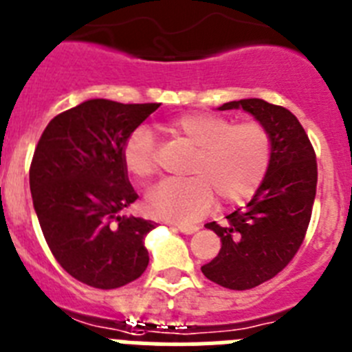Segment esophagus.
Wrapping results in <instances>:
<instances>
[{
	"instance_id": "1",
	"label": "esophagus",
	"mask_w": 352,
	"mask_h": 352,
	"mask_svg": "<svg viewBox=\"0 0 352 352\" xmlns=\"http://www.w3.org/2000/svg\"><path fill=\"white\" fill-rule=\"evenodd\" d=\"M177 230L182 231L184 235H192V233H196V231H198V226H192V224H179V226H177Z\"/></svg>"
}]
</instances>
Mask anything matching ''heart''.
Segmentation results:
<instances>
[{"label":"heart","instance_id":"obj_1","mask_svg":"<svg viewBox=\"0 0 352 352\" xmlns=\"http://www.w3.org/2000/svg\"><path fill=\"white\" fill-rule=\"evenodd\" d=\"M166 129L192 147L188 168L191 179L164 180L145 196L148 215L173 223L199 219L214 205L216 196L226 205H239L258 192L270 172L274 140L258 121L236 122L212 112H186L172 117ZM126 172L148 180L157 170L156 142L145 126L126 137L121 148Z\"/></svg>","mask_w":352,"mask_h":352}]
</instances>
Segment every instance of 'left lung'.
<instances>
[{"mask_svg":"<svg viewBox=\"0 0 352 352\" xmlns=\"http://www.w3.org/2000/svg\"><path fill=\"white\" fill-rule=\"evenodd\" d=\"M267 126L274 140L270 172L245 207L208 223L221 239L219 254L201 267L205 277L228 289H252L289 265L305 239L318 186V161L305 129L284 107L265 100L230 101Z\"/></svg>","mask_w":352,"mask_h":352,"instance_id":"1","label":"left lung"}]
</instances>
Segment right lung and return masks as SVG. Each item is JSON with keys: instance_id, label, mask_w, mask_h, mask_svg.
<instances>
[{"instance_id": "add662e5", "label": "right lung", "mask_w": 352, "mask_h": 352, "mask_svg": "<svg viewBox=\"0 0 352 352\" xmlns=\"http://www.w3.org/2000/svg\"><path fill=\"white\" fill-rule=\"evenodd\" d=\"M160 103L89 100L59 113L34 148L30 188L56 261L80 283L116 289L148 265L144 239L156 224L124 215L138 198L122 164L126 137Z\"/></svg>"}]
</instances>
